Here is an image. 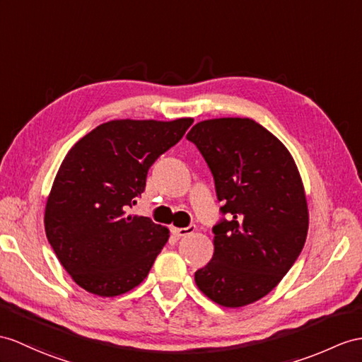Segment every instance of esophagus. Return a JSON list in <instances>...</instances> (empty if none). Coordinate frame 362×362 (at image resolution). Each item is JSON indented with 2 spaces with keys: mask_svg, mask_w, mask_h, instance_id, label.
Returning a JSON list of instances; mask_svg holds the SVG:
<instances>
[{
  "mask_svg": "<svg viewBox=\"0 0 362 362\" xmlns=\"http://www.w3.org/2000/svg\"><path fill=\"white\" fill-rule=\"evenodd\" d=\"M197 230L195 226H189V227H172V233L175 236H187Z\"/></svg>",
  "mask_w": 362,
  "mask_h": 362,
  "instance_id": "esophagus-1",
  "label": "esophagus"
}]
</instances>
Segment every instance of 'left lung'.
<instances>
[{
	"label": "left lung",
	"instance_id": "left-lung-1",
	"mask_svg": "<svg viewBox=\"0 0 362 362\" xmlns=\"http://www.w3.org/2000/svg\"><path fill=\"white\" fill-rule=\"evenodd\" d=\"M227 215L214 227L215 252L195 283L223 307H244L275 288L301 253L308 209L301 175L281 141L250 118L192 127Z\"/></svg>",
	"mask_w": 362,
	"mask_h": 362
}]
</instances>
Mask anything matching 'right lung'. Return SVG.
Masks as SVG:
<instances>
[{
    "label": "right lung",
    "mask_w": 362,
    "mask_h": 362,
    "mask_svg": "<svg viewBox=\"0 0 362 362\" xmlns=\"http://www.w3.org/2000/svg\"><path fill=\"white\" fill-rule=\"evenodd\" d=\"M173 121L113 119L70 148L46 202L44 228L61 266L98 296H118L143 283L169 228L129 215L146 189L151 165L192 126Z\"/></svg>",
    "instance_id": "obj_1"
}]
</instances>
